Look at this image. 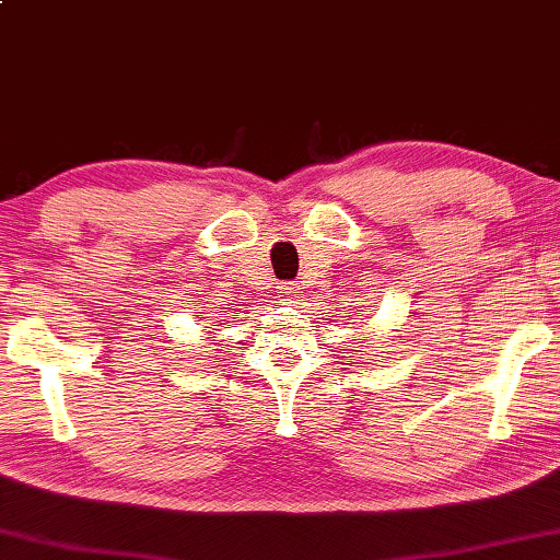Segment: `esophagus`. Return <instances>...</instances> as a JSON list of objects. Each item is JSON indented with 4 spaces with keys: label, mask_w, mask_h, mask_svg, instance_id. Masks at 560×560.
Instances as JSON below:
<instances>
[{
    "label": "esophagus",
    "mask_w": 560,
    "mask_h": 560,
    "mask_svg": "<svg viewBox=\"0 0 560 560\" xmlns=\"http://www.w3.org/2000/svg\"><path fill=\"white\" fill-rule=\"evenodd\" d=\"M280 296L284 299V302H292V299L299 296V284H296V282H282Z\"/></svg>",
    "instance_id": "obj_1"
}]
</instances>
